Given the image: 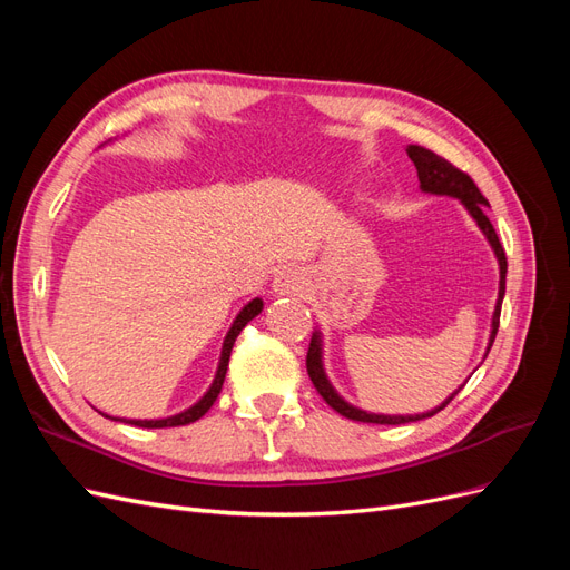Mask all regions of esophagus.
I'll list each match as a JSON object with an SVG mask.
<instances>
[{"label":"esophagus","mask_w":570,"mask_h":570,"mask_svg":"<svg viewBox=\"0 0 570 570\" xmlns=\"http://www.w3.org/2000/svg\"><path fill=\"white\" fill-rule=\"evenodd\" d=\"M304 287H306V278L297 266H283L273 275V292L278 297H299Z\"/></svg>","instance_id":"1"}]
</instances>
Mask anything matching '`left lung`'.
I'll list each match as a JSON object with an SVG mask.
<instances>
[{"label":"left lung","instance_id":"8db88e82","mask_svg":"<svg viewBox=\"0 0 570 570\" xmlns=\"http://www.w3.org/2000/svg\"><path fill=\"white\" fill-rule=\"evenodd\" d=\"M409 159L413 161L419 170V183H421V193L425 195H446V197H454L463 204V209L469 212V216L475 220V226L480 228V233L485 235V239L490 243L494 256H497V264H499V292H497V304H494V312H492V325H490V340H488V350L485 356L492 350V342L497 337V327H499V314H502V299H504V292H507V254L502 243H499V237L492 228V223L488 218V206L490 202L480 195L478 185L471 180V176H465L463 170H459L456 166H452L446 159L438 157L435 151H430L425 147L419 145H409L406 147ZM306 371L308 377H312L314 387L318 390V394L327 402V406H333L337 413H342L344 419L350 421H361V423H381V425H400V423H411V421H423L435 416L438 411H442L446 404H450L456 392L454 390L446 400L430 409L425 413H406V416H394V413H371L358 409L354 404H350L344 396H340V392L333 387V383L327 381V373L323 368V335L321 331H314L312 335V344H308V354H306Z\"/></svg>","mask_w":570,"mask_h":570}]
</instances>
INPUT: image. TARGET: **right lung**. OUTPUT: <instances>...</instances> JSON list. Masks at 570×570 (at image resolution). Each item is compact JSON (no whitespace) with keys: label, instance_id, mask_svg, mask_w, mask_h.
<instances>
[{"label":"right lung","instance_id":"right-lung-1","mask_svg":"<svg viewBox=\"0 0 570 570\" xmlns=\"http://www.w3.org/2000/svg\"><path fill=\"white\" fill-rule=\"evenodd\" d=\"M262 312H264V299H262V297H254L249 304H245L243 308H239V314L235 316V321H233V325H230V331L226 333V337H223L220 358H218V368H216L214 381H212L209 390H206L193 406H187V409L180 411V413H174V416H166V419H145V421H142V419H118V416H109V413H105V411H99V413H101V416L111 419V421H124V423L140 425V428H176V425H187V423L199 421V419L204 416V413L214 406L216 396H218V392H220V387H223V381H226L228 361H230V352H233V344H235L237 335L243 333V327H245L252 318H256L258 314H262Z\"/></svg>","mask_w":570,"mask_h":570}]
</instances>
